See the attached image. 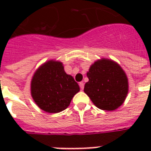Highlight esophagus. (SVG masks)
Here are the masks:
<instances>
[{"label": "esophagus", "mask_w": 151, "mask_h": 151, "mask_svg": "<svg viewBox=\"0 0 151 151\" xmlns=\"http://www.w3.org/2000/svg\"><path fill=\"white\" fill-rule=\"evenodd\" d=\"M79 86H80L81 89V90L84 89V87H85V85H84V83H83V82L79 83Z\"/></svg>", "instance_id": "esophagus-1"}]
</instances>
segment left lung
<instances>
[{"label": "left lung", "instance_id": "8db88e82", "mask_svg": "<svg viewBox=\"0 0 151 151\" xmlns=\"http://www.w3.org/2000/svg\"><path fill=\"white\" fill-rule=\"evenodd\" d=\"M84 92L101 110H114L124 103L129 89L128 78L122 67L110 59L95 62L87 73Z\"/></svg>", "mask_w": 151, "mask_h": 151}]
</instances>
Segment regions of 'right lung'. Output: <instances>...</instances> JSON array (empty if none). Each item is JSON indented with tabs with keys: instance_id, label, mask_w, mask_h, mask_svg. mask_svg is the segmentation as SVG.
Returning <instances> with one entry per match:
<instances>
[{
	"instance_id": "1",
	"label": "right lung",
	"mask_w": 151,
	"mask_h": 151,
	"mask_svg": "<svg viewBox=\"0 0 151 151\" xmlns=\"http://www.w3.org/2000/svg\"><path fill=\"white\" fill-rule=\"evenodd\" d=\"M79 91L78 84L72 76L66 74L60 62L50 60L44 63L31 81L34 102L48 113H59L66 109Z\"/></svg>"
}]
</instances>
